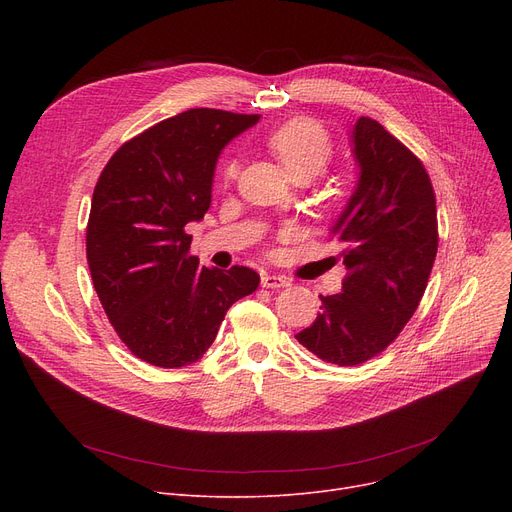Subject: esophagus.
<instances>
[{
	"instance_id": "34e87169",
	"label": "esophagus",
	"mask_w": 512,
	"mask_h": 512,
	"mask_svg": "<svg viewBox=\"0 0 512 512\" xmlns=\"http://www.w3.org/2000/svg\"><path fill=\"white\" fill-rule=\"evenodd\" d=\"M261 286H265V288H284V286H290V282H288V278L278 276V274H261Z\"/></svg>"
}]
</instances>
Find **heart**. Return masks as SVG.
<instances>
[{"label": "heart", "mask_w": 512, "mask_h": 512, "mask_svg": "<svg viewBox=\"0 0 512 512\" xmlns=\"http://www.w3.org/2000/svg\"><path fill=\"white\" fill-rule=\"evenodd\" d=\"M267 149L280 161L292 180L315 178L326 170L332 159V143L324 126L313 120H290L276 128L265 139ZM236 161L224 166V180L230 182L236 176Z\"/></svg>", "instance_id": "heart-1"}]
</instances>
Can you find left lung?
Here are the masks:
<instances>
[{"label": "left lung", "mask_w": 512, "mask_h": 512, "mask_svg": "<svg viewBox=\"0 0 512 512\" xmlns=\"http://www.w3.org/2000/svg\"><path fill=\"white\" fill-rule=\"evenodd\" d=\"M359 180L332 236L346 265L342 292L297 340L321 361L351 367L378 357L407 326L438 253L436 195L421 161L367 116L355 122Z\"/></svg>", "instance_id": "obj_1"}]
</instances>
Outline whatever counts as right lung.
<instances>
[{"mask_svg":"<svg viewBox=\"0 0 512 512\" xmlns=\"http://www.w3.org/2000/svg\"><path fill=\"white\" fill-rule=\"evenodd\" d=\"M259 114L182 112L126 141L91 201L87 261L97 297L128 351L155 367L199 361L238 299L259 286L245 265L201 267L186 224L201 222L222 149Z\"/></svg>","mask_w":512,"mask_h":512,"instance_id":"right-lung-1","label":"right lung"}]
</instances>
